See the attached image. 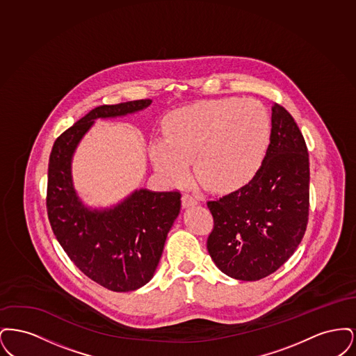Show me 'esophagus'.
I'll return each instance as SVG.
<instances>
[{"label":"esophagus","mask_w":356,"mask_h":356,"mask_svg":"<svg viewBox=\"0 0 356 356\" xmlns=\"http://www.w3.org/2000/svg\"><path fill=\"white\" fill-rule=\"evenodd\" d=\"M181 203H183V208H189V207L197 205V200H196L193 196H191V195H188V193H184L183 197H181Z\"/></svg>","instance_id":"1"}]
</instances>
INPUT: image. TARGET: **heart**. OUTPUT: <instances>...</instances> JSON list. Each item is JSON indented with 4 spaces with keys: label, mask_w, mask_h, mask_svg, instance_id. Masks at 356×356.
<instances>
[{
    "label": "heart",
    "mask_w": 356,
    "mask_h": 356,
    "mask_svg": "<svg viewBox=\"0 0 356 356\" xmlns=\"http://www.w3.org/2000/svg\"><path fill=\"white\" fill-rule=\"evenodd\" d=\"M270 137L271 118L260 102L225 97L173 112L167 140H156L151 156L156 170L170 181L184 180L193 160L204 186L232 191L260 170Z\"/></svg>",
    "instance_id": "heart-1"
}]
</instances>
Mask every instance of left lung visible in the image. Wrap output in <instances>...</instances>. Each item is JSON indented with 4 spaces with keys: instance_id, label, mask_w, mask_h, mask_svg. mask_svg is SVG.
Returning <instances> with one entry per match:
<instances>
[{
    "instance_id": "1",
    "label": "left lung",
    "mask_w": 356,
    "mask_h": 356,
    "mask_svg": "<svg viewBox=\"0 0 356 356\" xmlns=\"http://www.w3.org/2000/svg\"><path fill=\"white\" fill-rule=\"evenodd\" d=\"M271 137L252 180L207 205L213 229L207 248L225 275L260 280L280 268L305 236L309 208V160L298 124L272 105Z\"/></svg>"
}]
</instances>
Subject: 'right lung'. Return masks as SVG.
<instances>
[{
    "instance_id": "add662e5",
    "label": "right lung",
    "mask_w": 356,
    "mask_h": 356,
    "mask_svg": "<svg viewBox=\"0 0 356 356\" xmlns=\"http://www.w3.org/2000/svg\"><path fill=\"white\" fill-rule=\"evenodd\" d=\"M151 102L136 100L92 109L57 137L49 157L47 208L53 234L80 271L116 292L135 291L152 279L180 213L181 195L141 188L113 207L90 208L73 186L72 159L95 120L136 113Z\"/></svg>"
}]
</instances>
